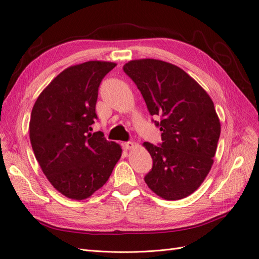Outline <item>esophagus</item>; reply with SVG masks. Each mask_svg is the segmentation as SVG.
I'll list each match as a JSON object with an SVG mask.
<instances>
[{"label": "esophagus", "mask_w": 259, "mask_h": 259, "mask_svg": "<svg viewBox=\"0 0 259 259\" xmlns=\"http://www.w3.org/2000/svg\"><path fill=\"white\" fill-rule=\"evenodd\" d=\"M122 146H123V149H124V150H131V149L134 148L135 144L133 143V142H126V143H123V144H122Z\"/></svg>", "instance_id": "1"}]
</instances>
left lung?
<instances>
[{
    "instance_id": "left-lung-1",
    "label": "left lung",
    "mask_w": 259,
    "mask_h": 259,
    "mask_svg": "<svg viewBox=\"0 0 259 259\" xmlns=\"http://www.w3.org/2000/svg\"><path fill=\"white\" fill-rule=\"evenodd\" d=\"M124 72L137 85L162 144L144 143L153 165L148 187L164 200H180L204 182L213 165L221 122L213 100L183 69L158 59L131 60Z\"/></svg>"
}]
</instances>
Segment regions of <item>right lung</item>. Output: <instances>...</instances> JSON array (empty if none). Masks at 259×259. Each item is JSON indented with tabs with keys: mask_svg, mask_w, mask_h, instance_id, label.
Listing matches in <instances>:
<instances>
[{
	"mask_svg": "<svg viewBox=\"0 0 259 259\" xmlns=\"http://www.w3.org/2000/svg\"><path fill=\"white\" fill-rule=\"evenodd\" d=\"M116 66L86 61L59 73L37 97L29 135L36 161L53 187L65 197L84 200L110 177L122 149L101 132L91 133L97 119L98 88Z\"/></svg>",
	"mask_w": 259,
	"mask_h": 259,
	"instance_id": "obj_1",
	"label": "right lung"
}]
</instances>
